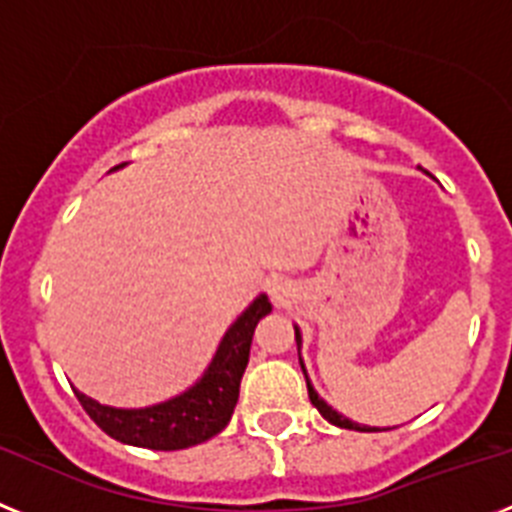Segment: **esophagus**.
I'll use <instances>...</instances> for the list:
<instances>
[{
    "mask_svg": "<svg viewBox=\"0 0 512 512\" xmlns=\"http://www.w3.org/2000/svg\"><path fill=\"white\" fill-rule=\"evenodd\" d=\"M268 291L276 304H283L286 302V296H289V286H286V281H283V278H273V281L268 283Z\"/></svg>",
    "mask_w": 512,
    "mask_h": 512,
    "instance_id": "esophagus-1",
    "label": "esophagus"
}]
</instances>
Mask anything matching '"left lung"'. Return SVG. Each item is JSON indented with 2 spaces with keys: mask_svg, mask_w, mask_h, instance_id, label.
<instances>
[{
  "mask_svg": "<svg viewBox=\"0 0 512 512\" xmlns=\"http://www.w3.org/2000/svg\"><path fill=\"white\" fill-rule=\"evenodd\" d=\"M294 336H296V346H299V351H302V333H299V328H296V325H294ZM299 364H302L304 380H307V393H309V401H312V406H315V409L320 411V414L325 416V419H328L330 424H336V427H341V429H356V432H377L375 427H364V424H356V422H351V419H346V416H343V414H338V411L333 409V406H328V403L322 401L320 395H317V390L312 388V382H309V377H307V369H304V362H302V354H299Z\"/></svg>",
  "mask_w": 512,
  "mask_h": 512,
  "instance_id": "left-lung-1",
  "label": "left lung"
}]
</instances>
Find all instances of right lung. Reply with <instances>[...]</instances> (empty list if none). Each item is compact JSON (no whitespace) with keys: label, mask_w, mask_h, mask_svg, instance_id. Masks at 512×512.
Instances as JSON below:
<instances>
[{"label":"right lung","mask_w":512,"mask_h":512,"mask_svg":"<svg viewBox=\"0 0 512 512\" xmlns=\"http://www.w3.org/2000/svg\"><path fill=\"white\" fill-rule=\"evenodd\" d=\"M124 163L114 166L122 169ZM273 304L268 296L257 294L242 315L236 317L223 333L216 354L210 359L203 377L174 395L169 401L143 406V409H114L93 401L75 390L77 401L98 427L124 445L150 450H184L216 437L231 422L239 401V385L249 362V346L257 322L268 315Z\"/></svg>","instance_id":"1"}]
</instances>
